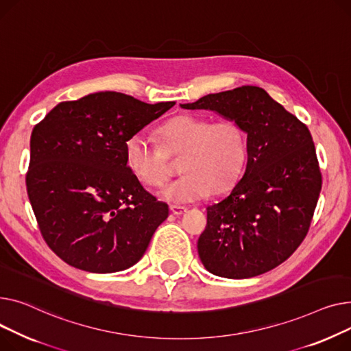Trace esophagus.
Here are the masks:
<instances>
[{"mask_svg":"<svg viewBox=\"0 0 351 351\" xmlns=\"http://www.w3.org/2000/svg\"><path fill=\"white\" fill-rule=\"evenodd\" d=\"M170 211H171L174 215L180 217V215H184L185 213H187V211H189V208H187V207H178V205H171V207H170Z\"/></svg>","mask_w":351,"mask_h":351,"instance_id":"1","label":"esophagus"}]
</instances>
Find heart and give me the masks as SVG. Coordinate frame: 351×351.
<instances>
[{
	"label": "heart",
	"instance_id": "b5f03b06",
	"mask_svg": "<svg viewBox=\"0 0 351 351\" xmlns=\"http://www.w3.org/2000/svg\"><path fill=\"white\" fill-rule=\"evenodd\" d=\"M161 149L141 134L125 141L129 171L146 187H158L169 174V157L182 156L178 180L160 195L173 204H189L231 189L246 160L245 133L230 119L211 121L195 114H177L158 128Z\"/></svg>",
	"mask_w": 351,
	"mask_h": 351
}]
</instances>
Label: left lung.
Listing matches in <instances>:
<instances>
[{"label": "left lung", "mask_w": 351, "mask_h": 351, "mask_svg": "<svg viewBox=\"0 0 351 351\" xmlns=\"http://www.w3.org/2000/svg\"><path fill=\"white\" fill-rule=\"evenodd\" d=\"M180 106L213 110L246 133L242 178L207 208V226L198 238L205 269L228 279L274 269L304 239L322 190L311 132L258 86L211 93Z\"/></svg>", "instance_id": "obj_1"}]
</instances>
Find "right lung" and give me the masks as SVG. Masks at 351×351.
I'll return each instance as SVG.
<instances>
[{
  "label": "right lung",
  "mask_w": 351,
  "mask_h": 351,
  "mask_svg": "<svg viewBox=\"0 0 351 351\" xmlns=\"http://www.w3.org/2000/svg\"><path fill=\"white\" fill-rule=\"evenodd\" d=\"M174 105L97 92L60 101L34 128L27 191L40 234L62 261L112 274L141 259L169 205L143 189L123 149Z\"/></svg>",
  "instance_id": "obj_1"
}]
</instances>
